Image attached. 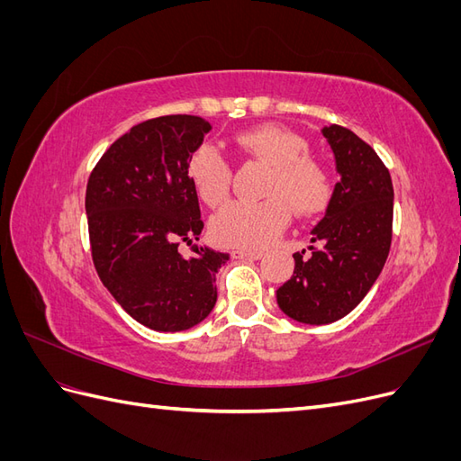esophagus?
Segmentation results:
<instances>
[{
  "label": "esophagus",
  "mask_w": 461,
  "mask_h": 461,
  "mask_svg": "<svg viewBox=\"0 0 461 461\" xmlns=\"http://www.w3.org/2000/svg\"><path fill=\"white\" fill-rule=\"evenodd\" d=\"M232 258H236V259H261L263 252H259V249H234Z\"/></svg>",
  "instance_id": "34e87169"
}]
</instances>
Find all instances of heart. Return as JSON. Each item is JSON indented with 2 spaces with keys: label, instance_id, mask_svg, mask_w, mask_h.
Returning a JSON list of instances; mask_svg holds the SVG:
<instances>
[{
  "label": "heart",
  "instance_id": "heart-1",
  "mask_svg": "<svg viewBox=\"0 0 461 461\" xmlns=\"http://www.w3.org/2000/svg\"><path fill=\"white\" fill-rule=\"evenodd\" d=\"M234 144L248 156L273 165L261 202H232L212 221V234L219 244L234 248H263L281 234L292 212L310 217L323 212L332 196V178L327 167L310 156L302 136L276 124H261L234 136ZM186 176L198 198L217 207L229 198L230 165L213 146L192 151Z\"/></svg>",
  "mask_w": 461,
  "mask_h": 461
}]
</instances>
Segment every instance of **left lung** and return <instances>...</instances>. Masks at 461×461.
Here are the masks:
<instances>
[{"label": "left lung", "instance_id": "obj_1", "mask_svg": "<svg viewBox=\"0 0 461 461\" xmlns=\"http://www.w3.org/2000/svg\"><path fill=\"white\" fill-rule=\"evenodd\" d=\"M321 132L340 180L312 229L310 256L294 254V273L276 290L278 308L305 325L350 313L381 275L393 240L394 190L384 163L352 131L330 124Z\"/></svg>", "mask_w": 461, "mask_h": 461}]
</instances>
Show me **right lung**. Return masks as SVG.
Listing matches in <instances>:
<instances>
[{"label":"right lung","mask_w":461,"mask_h":461,"mask_svg":"<svg viewBox=\"0 0 461 461\" xmlns=\"http://www.w3.org/2000/svg\"><path fill=\"white\" fill-rule=\"evenodd\" d=\"M212 131L202 117L165 115L136 124L107 148L86 186L92 259L109 294L138 323L178 332L212 313L215 273L229 254L200 240L198 194L186 176L194 149Z\"/></svg>","instance_id":"1"}]
</instances>
